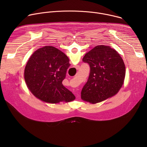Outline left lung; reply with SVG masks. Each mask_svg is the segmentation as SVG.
I'll return each mask as SVG.
<instances>
[{
    "instance_id": "1",
    "label": "left lung",
    "mask_w": 147,
    "mask_h": 147,
    "mask_svg": "<svg viewBox=\"0 0 147 147\" xmlns=\"http://www.w3.org/2000/svg\"><path fill=\"white\" fill-rule=\"evenodd\" d=\"M90 67L87 82L83 87L81 99L92 104L116 95L123 84L125 67L118 52L105 45L96 46L82 59Z\"/></svg>"
}]
</instances>
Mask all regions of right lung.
<instances>
[{
	"label": "right lung",
	"instance_id": "1",
	"mask_svg": "<svg viewBox=\"0 0 147 147\" xmlns=\"http://www.w3.org/2000/svg\"><path fill=\"white\" fill-rule=\"evenodd\" d=\"M70 66L68 57L58 49L45 46L37 49L25 67L27 87L35 97L46 102L74 100L75 96L62 84Z\"/></svg>",
	"mask_w": 147,
	"mask_h": 147
}]
</instances>
